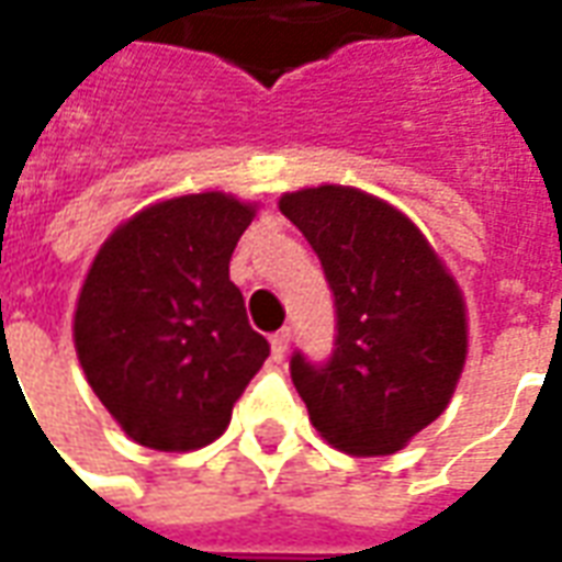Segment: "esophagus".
<instances>
[{
  "mask_svg": "<svg viewBox=\"0 0 562 562\" xmlns=\"http://www.w3.org/2000/svg\"><path fill=\"white\" fill-rule=\"evenodd\" d=\"M289 346H292V330L282 328L277 330L273 337H270V349H273V361H282L285 352H289Z\"/></svg>",
  "mask_w": 562,
  "mask_h": 562,
  "instance_id": "34e87169",
  "label": "esophagus"
}]
</instances>
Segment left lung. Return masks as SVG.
<instances>
[{"instance_id": "obj_1", "label": "left lung", "mask_w": 562, "mask_h": 562, "mask_svg": "<svg viewBox=\"0 0 562 562\" xmlns=\"http://www.w3.org/2000/svg\"><path fill=\"white\" fill-rule=\"evenodd\" d=\"M280 210L301 228L334 294V349L294 352L292 382L310 422L349 454H394L448 406L467 358L454 280L422 232L385 201L318 186Z\"/></svg>"}]
</instances>
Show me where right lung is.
I'll list each match as a JSON object with an SVG mask.
<instances>
[{
    "mask_svg": "<svg viewBox=\"0 0 562 562\" xmlns=\"http://www.w3.org/2000/svg\"><path fill=\"white\" fill-rule=\"evenodd\" d=\"M256 210L183 195L120 225L92 261L75 346L95 397L135 442L210 446L270 355L228 261Z\"/></svg>",
    "mask_w": 562,
    "mask_h": 562,
    "instance_id": "1",
    "label": "right lung"
}]
</instances>
